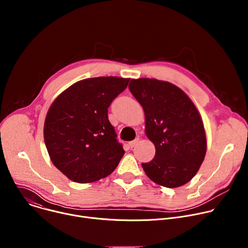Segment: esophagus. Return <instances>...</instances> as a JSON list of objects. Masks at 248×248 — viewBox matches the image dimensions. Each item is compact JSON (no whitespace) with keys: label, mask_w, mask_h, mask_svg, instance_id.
<instances>
[{"label":"esophagus","mask_w":248,"mask_h":248,"mask_svg":"<svg viewBox=\"0 0 248 248\" xmlns=\"http://www.w3.org/2000/svg\"><path fill=\"white\" fill-rule=\"evenodd\" d=\"M138 141H139V138L137 137V138H135L134 140H132V141H130V142L128 143V145H129V147L130 148H132V147H134L137 143H138Z\"/></svg>","instance_id":"34e87169"}]
</instances>
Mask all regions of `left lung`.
Here are the masks:
<instances>
[{
  "instance_id": "8db88e82",
  "label": "left lung",
  "mask_w": 248,
  "mask_h": 248,
  "mask_svg": "<svg viewBox=\"0 0 248 248\" xmlns=\"http://www.w3.org/2000/svg\"><path fill=\"white\" fill-rule=\"evenodd\" d=\"M128 88L142 106L145 133L156 148L153 160L141 164L145 173L169 188L187 184L207 149L204 124L195 105L181 88L167 81L131 79Z\"/></svg>"
}]
</instances>
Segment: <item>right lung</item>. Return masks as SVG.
<instances>
[{"label": "right lung", "mask_w": 248, "mask_h": 248, "mask_svg": "<svg viewBox=\"0 0 248 248\" xmlns=\"http://www.w3.org/2000/svg\"><path fill=\"white\" fill-rule=\"evenodd\" d=\"M129 78L100 77L69 86L51 105L44 124V140L51 161L78 184L111 174L124 154L108 119L113 100Z\"/></svg>", "instance_id": "1"}]
</instances>
